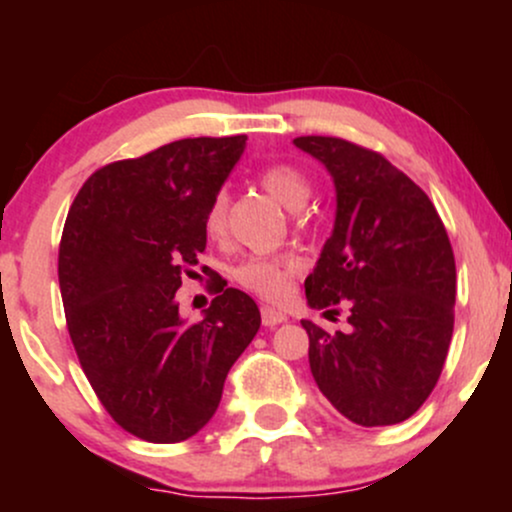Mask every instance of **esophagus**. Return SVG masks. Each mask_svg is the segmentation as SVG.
Segmentation results:
<instances>
[{
	"label": "esophagus",
	"mask_w": 512,
	"mask_h": 512,
	"mask_svg": "<svg viewBox=\"0 0 512 512\" xmlns=\"http://www.w3.org/2000/svg\"><path fill=\"white\" fill-rule=\"evenodd\" d=\"M281 322H286V315L281 313V310L272 308V305H262V325L264 327H276V325H281Z\"/></svg>",
	"instance_id": "34e87169"
}]
</instances>
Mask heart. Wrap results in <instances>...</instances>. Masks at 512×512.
Here are the masks:
<instances>
[{"mask_svg":"<svg viewBox=\"0 0 512 512\" xmlns=\"http://www.w3.org/2000/svg\"><path fill=\"white\" fill-rule=\"evenodd\" d=\"M260 185L274 199H279L284 207L301 209L308 202L310 185L308 175L293 163H272L260 173ZM228 195L216 192L209 202L207 214H204V231L209 238H219L226 228ZM303 272V257L298 252L284 250L274 255H248L233 267V279L245 291L255 296L267 298V301H284L291 293V279Z\"/></svg>","mask_w":512,"mask_h":512,"instance_id":"heart-1","label":"heart"}]
</instances>
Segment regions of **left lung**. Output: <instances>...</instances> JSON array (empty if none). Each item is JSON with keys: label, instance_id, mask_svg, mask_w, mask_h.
Here are the masks:
<instances>
[{"label": "left lung", "instance_id": "obj_1", "mask_svg": "<svg viewBox=\"0 0 512 512\" xmlns=\"http://www.w3.org/2000/svg\"><path fill=\"white\" fill-rule=\"evenodd\" d=\"M337 190L334 231L305 279L310 308L349 305V330L301 320L310 370L358 426H392L436 387L455 325V255L428 195L378 151L337 137H298Z\"/></svg>", "mask_w": 512, "mask_h": 512}]
</instances>
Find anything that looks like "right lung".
<instances>
[{
    "mask_svg": "<svg viewBox=\"0 0 512 512\" xmlns=\"http://www.w3.org/2000/svg\"><path fill=\"white\" fill-rule=\"evenodd\" d=\"M245 139H180L108 163L64 221L57 272L76 356L105 411L149 443H180L209 424L228 370L260 330L257 303L221 276L199 322L182 320L175 301Z\"/></svg>",
    "mask_w": 512,
    "mask_h": 512,
    "instance_id": "1",
    "label": "right lung"
}]
</instances>
